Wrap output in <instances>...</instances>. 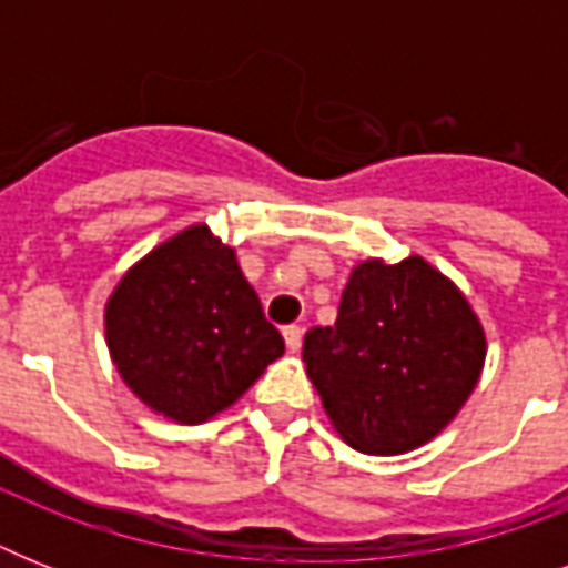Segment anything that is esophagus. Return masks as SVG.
<instances>
[{
  "instance_id": "1",
  "label": "esophagus",
  "mask_w": 568,
  "mask_h": 568,
  "mask_svg": "<svg viewBox=\"0 0 568 568\" xmlns=\"http://www.w3.org/2000/svg\"><path fill=\"white\" fill-rule=\"evenodd\" d=\"M283 338H285V347H288L292 354H297L303 345V329L297 327V324H288V327L283 329Z\"/></svg>"
}]
</instances>
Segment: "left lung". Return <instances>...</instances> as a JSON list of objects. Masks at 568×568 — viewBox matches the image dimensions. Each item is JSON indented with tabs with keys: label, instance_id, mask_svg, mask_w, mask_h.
I'll use <instances>...</instances> for the list:
<instances>
[{
	"label": "left lung",
	"instance_id": "1",
	"mask_svg": "<svg viewBox=\"0 0 568 568\" xmlns=\"http://www.w3.org/2000/svg\"><path fill=\"white\" fill-rule=\"evenodd\" d=\"M484 359V327L468 301L418 256L354 267L336 324L303 338L329 422L363 454L430 442L475 392Z\"/></svg>",
	"mask_w": 568,
	"mask_h": 568
}]
</instances>
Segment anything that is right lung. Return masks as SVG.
Returning a JSON list of instances; mask_svg holds the SVG:
<instances>
[{
  "mask_svg": "<svg viewBox=\"0 0 568 568\" xmlns=\"http://www.w3.org/2000/svg\"><path fill=\"white\" fill-rule=\"evenodd\" d=\"M105 338L126 386L180 424L235 404L285 351L235 250L205 223L129 267L105 306Z\"/></svg>",
  "mask_w": 568,
  "mask_h": 568,
  "instance_id": "obj_1",
  "label": "right lung"
}]
</instances>
